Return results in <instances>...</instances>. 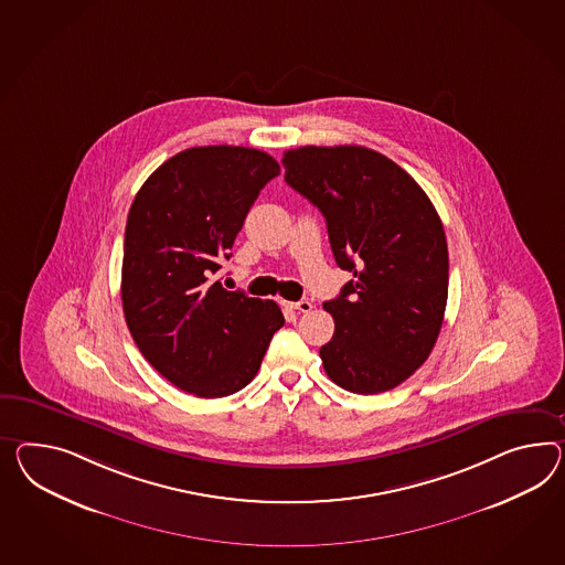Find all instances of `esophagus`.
Returning <instances> with one entry per match:
<instances>
[{"label":"esophagus","mask_w":565,"mask_h":565,"mask_svg":"<svg viewBox=\"0 0 565 565\" xmlns=\"http://www.w3.org/2000/svg\"><path fill=\"white\" fill-rule=\"evenodd\" d=\"M287 303V301H285ZM290 309H295V311H301V313H309L311 309H313V305L309 303V301H295V303H287Z\"/></svg>","instance_id":"34e87169"}]
</instances>
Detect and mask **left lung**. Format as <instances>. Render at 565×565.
Segmentation results:
<instances>
[{"label": "left lung", "mask_w": 565, "mask_h": 565, "mask_svg": "<svg viewBox=\"0 0 565 565\" xmlns=\"http://www.w3.org/2000/svg\"><path fill=\"white\" fill-rule=\"evenodd\" d=\"M285 180L326 217L335 264L352 273L323 309L319 348L342 390L373 395L430 356L449 295V249L435 204L395 161L359 146L290 149Z\"/></svg>", "instance_id": "8db88e82"}]
</instances>
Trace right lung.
<instances>
[{"label": "right lung", "mask_w": 565, "mask_h": 565, "mask_svg": "<svg viewBox=\"0 0 565 565\" xmlns=\"http://www.w3.org/2000/svg\"><path fill=\"white\" fill-rule=\"evenodd\" d=\"M278 174V161L252 147H190L161 163L130 204L125 319L141 354L178 390L206 399L244 390L285 323L275 301L213 282L249 206Z\"/></svg>", "instance_id": "right-lung-1"}]
</instances>
